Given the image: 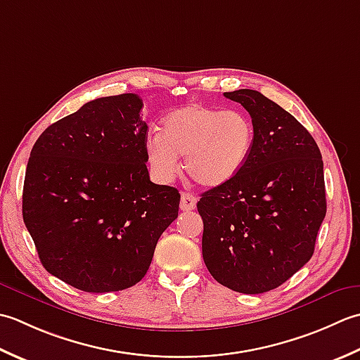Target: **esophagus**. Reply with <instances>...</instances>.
I'll return each mask as SVG.
<instances>
[{
  "instance_id": "1",
  "label": "esophagus",
  "mask_w": 360,
  "mask_h": 360,
  "mask_svg": "<svg viewBox=\"0 0 360 360\" xmlns=\"http://www.w3.org/2000/svg\"><path fill=\"white\" fill-rule=\"evenodd\" d=\"M197 205V197L189 193H181V200H180V210L181 211H191L194 210Z\"/></svg>"
}]
</instances>
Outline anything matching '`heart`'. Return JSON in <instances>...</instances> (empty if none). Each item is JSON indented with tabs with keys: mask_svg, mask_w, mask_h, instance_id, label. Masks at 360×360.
Returning a JSON list of instances; mask_svg holds the SVG:
<instances>
[{
	"mask_svg": "<svg viewBox=\"0 0 360 360\" xmlns=\"http://www.w3.org/2000/svg\"><path fill=\"white\" fill-rule=\"evenodd\" d=\"M253 143L255 126L244 112L191 102L165 116L161 134L146 143V155L161 181L177 175L179 157H185L191 179L200 186L217 188L240 172Z\"/></svg>",
	"mask_w": 360,
	"mask_h": 360,
	"instance_id": "obj_1",
	"label": "heart"
}]
</instances>
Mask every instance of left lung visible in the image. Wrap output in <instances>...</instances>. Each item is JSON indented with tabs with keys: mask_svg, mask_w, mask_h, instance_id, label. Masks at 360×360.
Masks as SVG:
<instances>
[{
	"mask_svg": "<svg viewBox=\"0 0 360 360\" xmlns=\"http://www.w3.org/2000/svg\"><path fill=\"white\" fill-rule=\"evenodd\" d=\"M252 116L255 143L231 181L202 194V255L217 283L276 289L311 259L326 214L323 160L312 135L255 90L224 93Z\"/></svg>",
	"mask_w": 360,
	"mask_h": 360,
	"instance_id": "8db88e82",
	"label": "left lung"
}]
</instances>
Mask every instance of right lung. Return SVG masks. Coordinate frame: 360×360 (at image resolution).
Returning a JSON list of instances; mask_svg holds the SVG:
<instances>
[{"label": "right lung", "instance_id": "1", "mask_svg": "<svg viewBox=\"0 0 360 360\" xmlns=\"http://www.w3.org/2000/svg\"><path fill=\"white\" fill-rule=\"evenodd\" d=\"M143 101L86 102L43 131L27 161L23 221L51 275L93 293L131 288L179 216L180 194L149 179Z\"/></svg>", "mask_w": 360, "mask_h": 360}]
</instances>
